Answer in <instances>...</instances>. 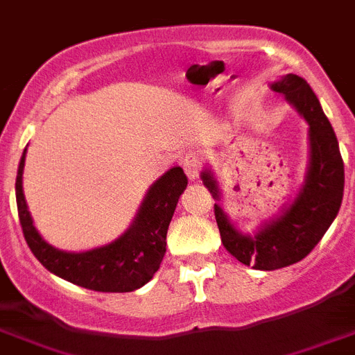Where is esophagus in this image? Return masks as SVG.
Masks as SVG:
<instances>
[{"label": "esophagus", "mask_w": 355, "mask_h": 355, "mask_svg": "<svg viewBox=\"0 0 355 355\" xmlns=\"http://www.w3.org/2000/svg\"><path fill=\"white\" fill-rule=\"evenodd\" d=\"M181 165H183V171L187 174L190 181H196L199 178V168H201V157L196 153L184 154L183 159H181Z\"/></svg>", "instance_id": "esophagus-1"}]
</instances>
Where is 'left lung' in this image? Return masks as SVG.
I'll return each instance as SVG.
<instances>
[{
	"label": "left lung",
	"instance_id": "obj_1",
	"mask_svg": "<svg viewBox=\"0 0 355 355\" xmlns=\"http://www.w3.org/2000/svg\"><path fill=\"white\" fill-rule=\"evenodd\" d=\"M271 89L280 93L309 123V163L304 183L293 202L272 219L264 220L253 235L242 233L219 202L214 207L223 246L239 262L260 271L287 268L305 259L336 219L345 187L338 138L307 80L287 73L275 80ZM201 180L215 201H220L219 183L211 168L201 172Z\"/></svg>",
	"mask_w": 355,
	"mask_h": 355
}]
</instances>
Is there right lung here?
Wrapping results in <instances>:
<instances>
[{
    "mask_svg": "<svg viewBox=\"0 0 355 355\" xmlns=\"http://www.w3.org/2000/svg\"><path fill=\"white\" fill-rule=\"evenodd\" d=\"M26 148L21 156L16 178V202L23 235L35 255L50 272L100 293H131L140 289L159 269L166 251V230L180 196L187 189L181 166H172L150 184L131 226L105 246L71 253L48 244L33 226L23 192Z\"/></svg>",
    "mask_w": 355,
    "mask_h": 355,
    "instance_id": "add662e5",
    "label": "right lung"
}]
</instances>
